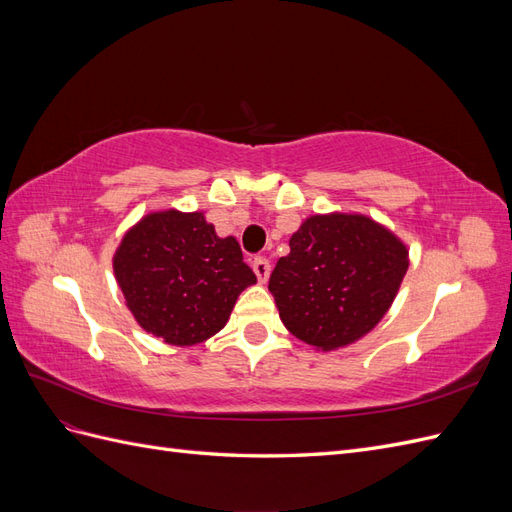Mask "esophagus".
Here are the masks:
<instances>
[{"label": "esophagus", "instance_id": "34e87169", "mask_svg": "<svg viewBox=\"0 0 512 512\" xmlns=\"http://www.w3.org/2000/svg\"><path fill=\"white\" fill-rule=\"evenodd\" d=\"M252 269H254V273H256L260 284H265V282L269 280V275H271V262H269L267 258H254Z\"/></svg>", "mask_w": 512, "mask_h": 512}]
</instances>
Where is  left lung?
I'll list each match as a JSON object with an SVG mask.
<instances>
[{
  "label": "left lung",
  "mask_w": 512,
  "mask_h": 512,
  "mask_svg": "<svg viewBox=\"0 0 512 512\" xmlns=\"http://www.w3.org/2000/svg\"><path fill=\"white\" fill-rule=\"evenodd\" d=\"M269 290L284 327L314 350L359 342L389 312L410 250L391 228L363 213H316L288 241Z\"/></svg>",
  "instance_id": "1"
}]
</instances>
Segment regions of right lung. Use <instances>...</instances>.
<instances>
[{"mask_svg": "<svg viewBox=\"0 0 512 512\" xmlns=\"http://www.w3.org/2000/svg\"><path fill=\"white\" fill-rule=\"evenodd\" d=\"M115 280L138 327L170 346L220 333L239 294L256 284L235 237H218L203 211H151L126 230Z\"/></svg>", "mask_w": 512, "mask_h": 512, "instance_id": "obj_1", "label": "right lung"}]
</instances>
